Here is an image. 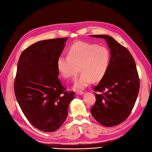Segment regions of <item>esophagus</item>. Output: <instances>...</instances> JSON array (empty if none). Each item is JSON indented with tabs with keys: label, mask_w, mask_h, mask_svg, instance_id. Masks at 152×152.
Segmentation results:
<instances>
[{
	"label": "esophagus",
	"mask_w": 152,
	"mask_h": 152,
	"mask_svg": "<svg viewBox=\"0 0 152 152\" xmlns=\"http://www.w3.org/2000/svg\"><path fill=\"white\" fill-rule=\"evenodd\" d=\"M84 94V92H83V91H76V95H82V94Z\"/></svg>",
	"instance_id": "34e87169"
}]
</instances>
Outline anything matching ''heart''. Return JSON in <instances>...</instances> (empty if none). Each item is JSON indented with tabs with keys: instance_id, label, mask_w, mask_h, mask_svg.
<instances>
[{
	"instance_id": "b5f03b06",
	"label": "heart",
	"mask_w": 152,
	"mask_h": 152,
	"mask_svg": "<svg viewBox=\"0 0 152 152\" xmlns=\"http://www.w3.org/2000/svg\"><path fill=\"white\" fill-rule=\"evenodd\" d=\"M108 49L96 44L78 41L68 49V56H61L57 60V68L65 78L75 77L80 67L81 72L76 80L74 88L85 89L93 81H99L104 76L110 63Z\"/></svg>"
}]
</instances>
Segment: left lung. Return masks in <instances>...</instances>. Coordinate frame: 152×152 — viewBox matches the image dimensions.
I'll return each mask as SVG.
<instances>
[{
	"label": "left lung",
	"instance_id": "8db88e82",
	"mask_svg": "<svg viewBox=\"0 0 152 152\" xmlns=\"http://www.w3.org/2000/svg\"><path fill=\"white\" fill-rule=\"evenodd\" d=\"M103 38L110 50L108 71L94 91L96 103L91 108L94 118L101 125L111 127L124 121L130 115L138 96L140 80L136 64L129 50L111 36Z\"/></svg>",
	"mask_w": 152,
	"mask_h": 152
}]
</instances>
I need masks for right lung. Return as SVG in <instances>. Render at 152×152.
Masks as SVG:
<instances>
[{
  "label": "right lung",
  "mask_w": 152,
  "mask_h": 152,
  "mask_svg": "<svg viewBox=\"0 0 152 152\" xmlns=\"http://www.w3.org/2000/svg\"><path fill=\"white\" fill-rule=\"evenodd\" d=\"M67 38L39 41L20 54L14 83L17 101L31 124L42 132H53L68 114L75 93H68L59 81L57 60Z\"/></svg>",
  "instance_id": "add662e5"
}]
</instances>
